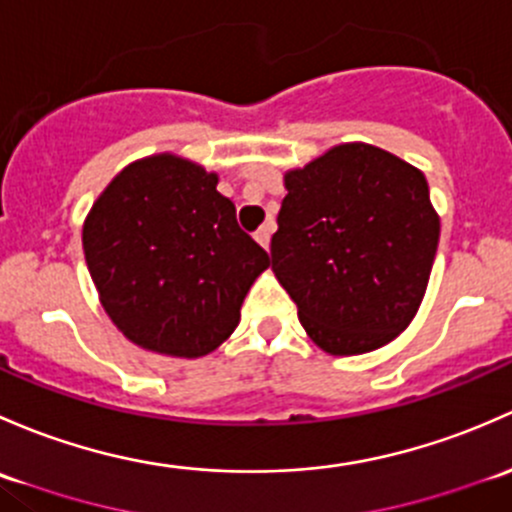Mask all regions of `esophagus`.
Listing matches in <instances>:
<instances>
[{
  "label": "esophagus",
  "mask_w": 512,
  "mask_h": 512,
  "mask_svg": "<svg viewBox=\"0 0 512 512\" xmlns=\"http://www.w3.org/2000/svg\"><path fill=\"white\" fill-rule=\"evenodd\" d=\"M271 231H273V224H271V221H266V224L258 226V231L254 234L258 244H261L266 251H268V246H271Z\"/></svg>",
  "instance_id": "obj_1"
}]
</instances>
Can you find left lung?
Wrapping results in <instances>:
<instances>
[{
    "label": "left lung",
    "instance_id": "obj_1",
    "mask_svg": "<svg viewBox=\"0 0 512 512\" xmlns=\"http://www.w3.org/2000/svg\"><path fill=\"white\" fill-rule=\"evenodd\" d=\"M286 189L271 268L305 333L330 355L387 345L419 310L439 246L426 177L350 142L288 172Z\"/></svg>",
    "mask_w": 512,
    "mask_h": 512
}]
</instances>
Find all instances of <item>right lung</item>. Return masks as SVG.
Returning a JSON list of instances; mask_svg holds the SVG:
<instances>
[{
    "label": "right lung",
    "mask_w": 512,
    "mask_h": 512,
    "mask_svg": "<svg viewBox=\"0 0 512 512\" xmlns=\"http://www.w3.org/2000/svg\"><path fill=\"white\" fill-rule=\"evenodd\" d=\"M217 175L175 155L125 167L83 224V254L100 303L145 350L202 357L241 318L266 251L236 224Z\"/></svg>",
    "instance_id": "add662e5"
}]
</instances>
